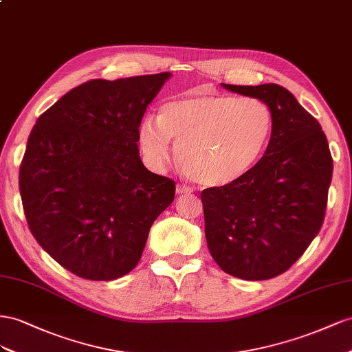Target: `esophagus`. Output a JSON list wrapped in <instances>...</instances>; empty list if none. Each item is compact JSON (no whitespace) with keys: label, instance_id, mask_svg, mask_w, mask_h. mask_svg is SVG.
<instances>
[{"label":"esophagus","instance_id":"1","mask_svg":"<svg viewBox=\"0 0 352 352\" xmlns=\"http://www.w3.org/2000/svg\"><path fill=\"white\" fill-rule=\"evenodd\" d=\"M175 190H177V195H192L193 193V190L184 184H177Z\"/></svg>","mask_w":352,"mask_h":352}]
</instances>
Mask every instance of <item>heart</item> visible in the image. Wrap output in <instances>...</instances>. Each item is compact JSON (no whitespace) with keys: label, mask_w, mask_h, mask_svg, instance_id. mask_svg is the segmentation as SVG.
I'll return each mask as SVG.
<instances>
[{"label":"heart","mask_w":352,"mask_h":352,"mask_svg":"<svg viewBox=\"0 0 352 352\" xmlns=\"http://www.w3.org/2000/svg\"><path fill=\"white\" fill-rule=\"evenodd\" d=\"M273 112L258 98L190 96L142 120L138 138L155 166L170 157V140L184 173L206 187L237 182L252 168L273 133Z\"/></svg>","instance_id":"heart-1"}]
</instances>
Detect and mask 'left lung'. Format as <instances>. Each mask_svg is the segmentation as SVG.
Here are the masks:
<instances>
[{
    "label": "left lung",
    "mask_w": 352,
    "mask_h": 352,
    "mask_svg": "<svg viewBox=\"0 0 352 352\" xmlns=\"http://www.w3.org/2000/svg\"><path fill=\"white\" fill-rule=\"evenodd\" d=\"M273 112L264 156L237 182L202 192L209 252L227 274L267 280L285 273L324 221L333 160L317 119L277 84L230 85Z\"/></svg>",
    "instance_id": "8db88e82"
}]
</instances>
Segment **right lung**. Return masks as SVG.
<instances>
[{
    "mask_svg": "<svg viewBox=\"0 0 352 352\" xmlns=\"http://www.w3.org/2000/svg\"><path fill=\"white\" fill-rule=\"evenodd\" d=\"M170 72L91 79L38 118L19 170L29 230L57 263L115 280L142 258L175 183L140 159L138 128Z\"/></svg>",
    "mask_w": 352,
    "mask_h": 352,
    "instance_id": "right-lung-1",
    "label": "right lung"
}]
</instances>
